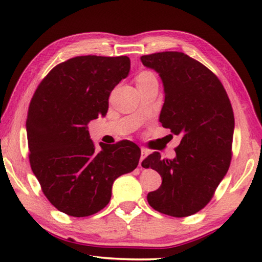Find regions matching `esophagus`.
<instances>
[{"label":"esophagus","mask_w":262,"mask_h":262,"mask_svg":"<svg viewBox=\"0 0 262 262\" xmlns=\"http://www.w3.org/2000/svg\"><path fill=\"white\" fill-rule=\"evenodd\" d=\"M148 150L145 149V148H141V158H140V166H141V163H142V161H143V159L148 156Z\"/></svg>","instance_id":"34e87169"}]
</instances>
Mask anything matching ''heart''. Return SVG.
I'll list each match as a JSON object with an SVG mask.
<instances>
[{
  "label": "heart",
  "mask_w": 262,
  "mask_h": 262,
  "mask_svg": "<svg viewBox=\"0 0 262 262\" xmlns=\"http://www.w3.org/2000/svg\"><path fill=\"white\" fill-rule=\"evenodd\" d=\"M151 79H156V76H155V74L151 73V72H149V70H143V72H141L136 76V83L137 84L145 83V82H148V81H151Z\"/></svg>",
  "instance_id": "heart-1"
}]
</instances>
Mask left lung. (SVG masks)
I'll use <instances>...</instances> for the list:
<instances>
[{"label":"left lung","mask_w":262,"mask_h":262,"mask_svg":"<svg viewBox=\"0 0 262 262\" xmlns=\"http://www.w3.org/2000/svg\"><path fill=\"white\" fill-rule=\"evenodd\" d=\"M141 61L162 78L165 100L159 121L181 139L173 159L155 151L142 162L163 179L161 187L148 193V202L162 214L190 216L208 205L229 170L232 106L216 75L184 53H155Z\"/></svg>","instance_id":"8db88e82"}]
</instances>
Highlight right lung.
I'll list each match as a JSON object with an SVG mask.
<instances>
[{
    "mask_svg": "<svg viewBox=\"0 0 262 262\" xmlns=\"http://www.w3.org/2000/svg\"><path fill=\"white\" fill-rule=\"evenodd\" d=\"M128 56H76L55 66L31 99L26 132L30 164L42 193L74 217L107 206L114 180L135 170L141 149L132 141L99 143L88 123L108 110L114 86L128 76Z\"/></svg>",
    "mask_w": 262,
    "mask_h": 262,
    "instance_id": "right-lung-1",
    "label": "right lung"
}]
</instances>
